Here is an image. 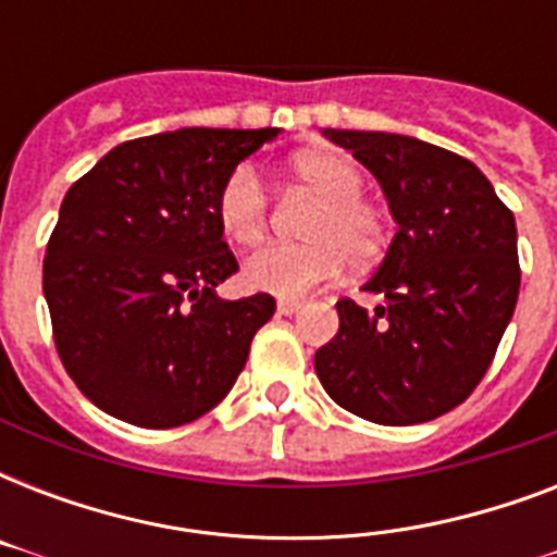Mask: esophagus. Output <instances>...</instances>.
Listing matches in <instances>:
<instances>
[{
	"instance_id": "34e87169",
	"label": "esophagus",
	"mask_w": 557,
	"mask_h": 557,
	"mask_svg": "<svg viewBox=\"0 0 557 557\" xmlns=\"http://www.w3.org/2000/svg\"><path fill=\"white\" fill-rule=\"evenodd\" d=\"M300 300H280L277 304V312L280 314H295V312H300Z\"/></svg>"
}]
</instances>
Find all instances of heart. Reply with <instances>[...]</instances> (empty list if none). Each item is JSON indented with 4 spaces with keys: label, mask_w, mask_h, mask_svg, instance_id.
<instances>
[{
    "label": "heart",
    "mask_w": 557,
    "mask_h": 557,
    "mask_svg": "<svg viewBox=\"0 0 557 557\" xmlns=\"http://www.w3.org/2000/svg\"><path fill=\"white\" fill-rule=\"evenodd\" d=\"M300 185L321 199L306 222L300 245H265L245 260L243 277L253 292L304 297L338 277L344 265L367 269L389 245L387 213L364 199V173L347 152L312 150L292 161ZM216 222L225 239L251 248L269 231V193L251 164L227 173L216 193Z\"/></svg>",
    "instance_id": "b5f03b06"
}]
</instances>
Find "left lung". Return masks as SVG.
I'll return each instance as SVG.
<instances>
[{"label":"left lung","instance_id":"8db88e82","mask_svg":"<svg viewBox=\"0 0 557 557\" xmlns=\"http://www.w3.org/2000/svg\"><path fill=\"white\" fill-rule=\"evenodd\" d=\"M387 196L389 251L367 283L387 304L338 300L314 372L344 410L419 424L462 405L492 367L520 292L518 227L468 159L410 135L326 129Z\"/></svg>","mask_w":557,"mask_h":557}]
</instances>
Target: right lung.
<instances>
[{
    "instance_id": "1",
    "label": "right lung",
    "mask_w": 557,
    "mask_h": 557,
    "mask_svg": "<svg viewBox=\"0 0 557 557\" xmlns=\"http://www.w3.org/2000/svg\"><path fill=\"white\" fill-rule=\"evenodd\" d=\"M271 138L277 129L147 135L117 144L69 187L42 292L57 356L103 413L178 428L234 387L274 297H216L239 271L216 193Z\"/></svg>"
}]
</instances>
